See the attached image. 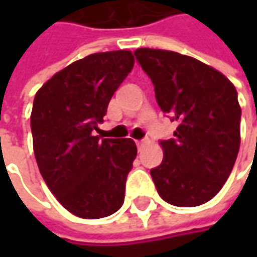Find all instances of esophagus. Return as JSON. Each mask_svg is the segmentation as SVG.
Listing matches in <instances>:
<instances>
[{
  "label": "esophagus",
  "mask_w": 257,
  "mask_h": 257,
  "mask_svg": "<svg viewBox=\"0 0 257 257\" xmlns=\"http://www.w3.org/2000/svg\"><path fill=\"white\" fill-rule=\"evenodd\" d=\"M146 143V139H143V140H136V144L140 147V146H143V144Z\"/></svg>",
  "instance_id": "1"
}]
</instances>
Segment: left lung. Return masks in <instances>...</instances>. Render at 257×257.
<instances>
[{"mask_svg": "<svg viewBox=\"0 0 257 257\" xmlns=\"http://www.w3.org/2000/svg\"><path fill=\"white\" fill-rule=\"evenodd\" d=\"M134 55L152 78L162 111L179 125L162 140L163 162L150 170L164 202L193 207L220 192L240 146V105L234 85L202 61L166 50Z\"/></svg>", "mask_w": 257, "mask_h": 257, "instance_id": "obj_1", "label": "left lung"}]
</instances>
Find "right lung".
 Returning <instances> with one entry per match:
<instances>
[{
    "label": "right lung",
    "mask_w": 257,
    "mask_h": 257,
    "mask_svg": "<svg viewBox=\"0 0 257 257\" xmlns=\"http://www.w3.org/2000/svg\"><path fill=\"white\" fill-rule=\"evenodd\" d=\"M133 65L127 50L95 53L58 71L35 94V160L57 200L78 217L101 219L123 206L136 143L100 139L94 130Z\"/></svg>",
    "instance_id": "add662e5"
}]
</instances>
